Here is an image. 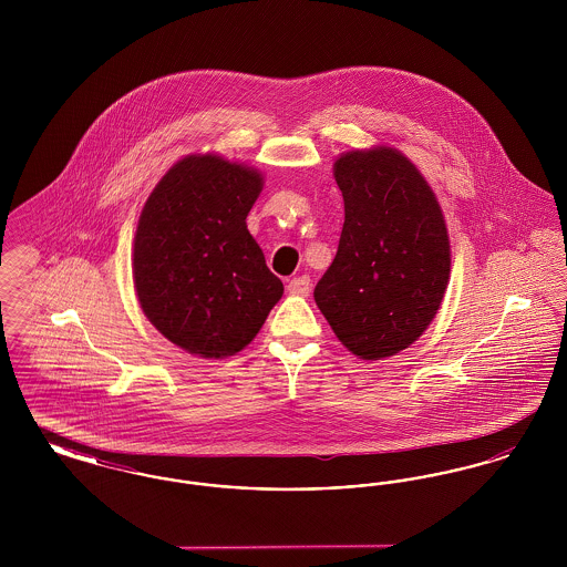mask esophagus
<instances>
[{"mask_svg":"<svg viewBox=\"0 0 567 567\" xmlns=\"http://www.w3.org/2000/svg\"><path fill=\"white\" fill-rule=\"evenodd\" d=\"M287 291H289L291 296H308V293H310V278H308V276H297V278H291V280H289V285H287Z\"/></svg>","mask_w":567,"mask_h":567,"instance_id":"34e87169","label":"esophagus"}]
</instances>
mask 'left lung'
<instances>
[{
	"instance_id": "left-lung-1",
	"label": "left lung",
	"mask_w": 567,
	"mask_h": 567,
	"mask_svg": "<svg viewBox=\"0 0 567 567\" xmlns=\"http://www.w3.org/2000/svg\"><path fill=\"white\" fill-rule=\"evenodd\" d=\"M333 178L344 227L315 301L352 354L377 361L419 340L440 310L451 274L449 231L432 187L398 148L344 153Z\"/></svg>"
}]
</instances>
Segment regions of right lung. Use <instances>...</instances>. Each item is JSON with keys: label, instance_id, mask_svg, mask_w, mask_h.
<instances>
[{"label": "right lung", "instance_id": "right-lung-1", "mask_svg": "<svg viewBox=\"0 0 567 567\" xmlns=\"http://www.w3.org/2000/svg\"><path fill=\"white\" fill-rule=\"evenodd\" d=\"M264 176L218 155H187L148 195L134 238V287L146 319L204 359L243 351L282 297L246 229Z\"/></svg>", "mask_w": 567, "mask_h": 567}]
</instances>
